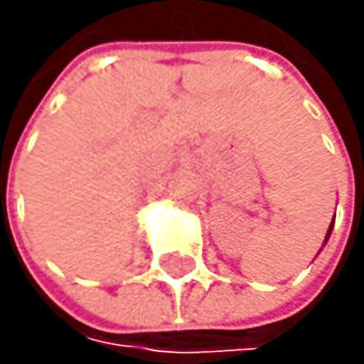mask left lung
<instances>
[{"label":"left lung","instance_id":"left-lung-1","mask_svg":"<svg viewBox=\"0 0 364 364\" xmlns=\"http://www.w3.org/2000/svg\"><path fill=\"white\" fill-rule=\"evenodd\" d=\"M332 227H334V223L330 225V229H328V235H326V242H328V237H330V233H332Z\"/></svg>","mask_w":364,"mask_h":364}]
</instances>
